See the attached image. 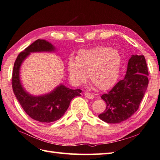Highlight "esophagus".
I'll list each match as a JSON object with an SVG mask.
<instances>
[{
    "instance_id": "1",
    "label": "esophagus",
    "mask_w": 160,
    "mask_h": 160,
    "mask_svg": "<svg viewBox=\"0 0 160 160\" xmlns=\"http://www.w3.org/2000/svg\"><path fill=\"white\" fill-rule=\"evenodd\" d=\"M85 97H86L88 98H89V99H92V98H94V96L93 94H92L90 93H88V92H86V93H85Z\"/></svg>"
}]
</instances>
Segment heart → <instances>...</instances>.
Listing matches in <instances>:
<instances>
[{
	"label": "heart",
	"instance_id": "1",
	"mask_svg": "<svg viewBox=\"0 0 160 160\" xmlns=\"http://www.w3.org/2000/svg\"><path fill=\"white\" fill-rule=\"evenodd\" d=\"M121 62V55L118 51L99 46L80 51L75 58H70L68 62V71L74 84L86 82L89 75L92 85L98 90H106L117 81Z\"/></svg>",
	"mask_w": 160,
	"mask_h": 160
}]
</instances>
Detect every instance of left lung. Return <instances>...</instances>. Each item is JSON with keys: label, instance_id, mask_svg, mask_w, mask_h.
<instances>
[{"label": "left lung", "instance_id": "8db88e82", "mask_svg": "<svg viewBox=\"0 0 160 160\" xmlns=\"http://www.w3.org/2000/svg\"><path fill=\"white\" fill-rule=\"evenodd\" d=\"M148 67L144 55H132L126 75L108 94L101 96L106 109L99 118L108 123H120L127 120L139 108L148 84Z\"/></svg>", "mask_w": 160, "mask_h": 160}]
</instances>
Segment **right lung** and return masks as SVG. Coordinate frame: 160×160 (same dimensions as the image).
Wrapping results in <instances>:
<instances>
[{
  "label": "right lung",
  "instance_id": "obj_1",
  "mask_svg": "<svg viewBox=\"0 0 160 160\" xmlns=\"http://www.w3.org/2000/svg\"><path fill=\"white\" fill-rule=\"evenodd\" d=\"M55 47L44 40H37L21 52L14 63L12 84L14 94L24 112L32 119L40 122H51L59 120L68 109L70 101L80 97V89L71 90L61 84L47 94L31 95L24 89L20 79V68L22 62L31 52H52Z\"/></svg>",
  "mask_w": 160,
  "mask_h": 160
}]
</instances>
